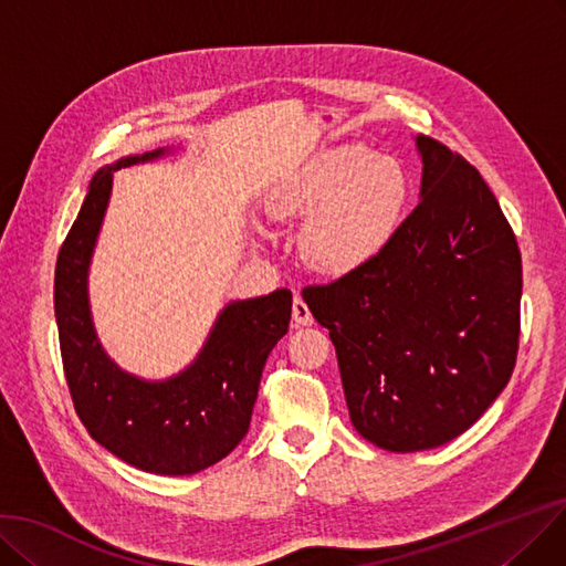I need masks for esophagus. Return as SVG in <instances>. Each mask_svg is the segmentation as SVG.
Listing matches in <instances>:
<instances>
[{
    "instance_id": "1",
    "label": "esophagus",
    "mask_w": 566,
    "mask_h": 566,
    "mask_svg": "<svg viewBox=\"0 0 566 566\" xmlns=\"http://www.w3.org/2000/svg\"><path fill=\"white\" fill-rule=\"evenodd\" d=\"M292 321H295L297 325H304V327L313 323V315L300 295L295 297V302H292Z\"/></svg>"
}]
</instances>
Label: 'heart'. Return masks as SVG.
<instances>
[{
	"instance_id": "obj_1",
	"label": "heart",
	"mask_w": 566,
	"mask_h": 566,
	"mask_svg": "<svg viewBox=\"0 0 566 566\" xmlns=\"http://www.w3.org/2000/svg\"><path fill=\"white\" fill-rule=\"evenodd\" d=\"M411 180L406 169L359 144L321 150L271 192L276 218H308L300 248L325 274H350L382 253L403 220Z\"/></svg>"
}]
</instances>
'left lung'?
Instances as JSON below:
<instances>
[{"label": "left lung", "mask_w": 566, "mask_h": 566, "mask_svg": "<svg viewBox=\"0 0 566 566\" xmlns=\"http://www.w3.org/2000/svg\"><path fill=\"white\" fill-rule=\"evenodd\" d=\"M420 201L371 262L302 292L329 329L350 422L392 453L453 441L515 367L523 264L481 174L416 137Z\"/></svg>", "instance_id": "1"}]
</instances>
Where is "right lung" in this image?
Returning <instances> with one entry per match:
<instances>
[{
    "mask_svg": "<svg viewBox=\"0 0 566 566\" xmlns=\"http://www.w3.org/2000/svg\"><path fill=\"white\" fill-rule=\"evenodd\" d=\"M169 148L127 155L90 180L55 264V321L74 409L99 446L157 476H190L228 458L245 437L264 361L290 327L292 292L224 304L190 365L148 380L104 350L87 276L113 190V171L160 160Z\"/></svg>",
    "mask_w": 566,
    "mask_h": 566,
    "instance_id": "1",
    "label": "right lung"
}]
</instances>
